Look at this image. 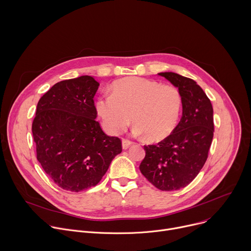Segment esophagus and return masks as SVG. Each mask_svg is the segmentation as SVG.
<instances>
[{
	"label": "esophagus",
	"mask_w": 251,
	"mask_h": 251,
	"mask_svg": "<svg viewBox=\"0 0 251 251\" xmlns=\"http://www.w3.org/2000/svg\"><path fill=\"white\" fill-rule=\"evenodd\" d=\"M132 144H133V142H131V141L128 140V139H123V140H122V147H123L124 150L128 149Z\"/></svg>",
	"instance_id": "34e87169"
}]
</instances>
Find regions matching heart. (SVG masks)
Instances as JSON below:
<instances>
[{
  "instance_id": "obj_1",
  "label": "heart",
  "mask_w": 251,
  "mask_h": 251,
  "mask_svg": "<svg viewBox=\"0 0 251 251\" xmlns=\"http://www.w3.org/2000/svg\"><path fill=\"white\" fill-rule=\"evenodd\" d=\"M182 106L183 98L176 86L140 77L116 82L111 95H103L96 101L97 113L110 133L124 132L131 115L134 133L145 134L152 141L171 134L180 118Z\"/></svg>"
}]
</instances>
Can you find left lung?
Instances as JSON below:
<instances>
[{
  "instance_id": "1",
  "label": "left lung",
  "mask_w": 251,
  "mask_h": 251,
  "mask_svg": "<svg viewBox=\"0 0 251 251\" xmlns=\"http://www.w3.org/2000/svg\"><path fill=\"white\" fill-rule=\"evenodd\" d=\"M177 87L183 98V115L173 132L156 145L144 146L140 171L161 191L188 186L203 167L213 137V109L197 82L175 73L158 74Z\"/></svg>"
}]
</instances>
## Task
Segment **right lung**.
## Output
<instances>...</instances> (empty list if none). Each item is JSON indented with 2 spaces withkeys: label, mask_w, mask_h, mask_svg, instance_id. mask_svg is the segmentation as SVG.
Segmentation results:
<instances>
[{
  "label": "right lung",
  "mask_w": 251,
  "mask_h": 251,
  "mask_svg": "<svg viewBox=\"0 0 251 251\" xmlns=\"http://www.w3.org/2000/svg\"><path fill=\"white\" fill-rule=\"evenodd\" d=\"M99 83L82 75L55 83L40 99L31 131L37 159L61 189L80 192L96 186L122 152L121 140L106 135L93 97Z\"/></svg>",
  "instance_id": "1"
}]
</instances>
